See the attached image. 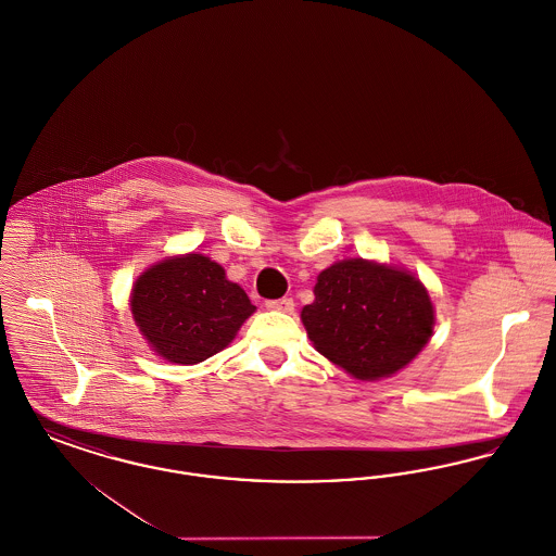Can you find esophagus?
I'll list each match as a JSON object with an SVG mask.
<instances>
[{"mask_svg": "<svg viewBox=\"0 0 556 556\" xmlns=\"http://www.w3.org/2000/svg\"><path fill=\"white\" fill-rule=\"evenodd\" d=\"M293 300L291 298H281V300H268L266 308L268 311H279V313H293Z\"/></svg>", "mask_w": 556, "mask_h": 556, "instance_id": "34e87169", "label": "esophagus"}]
</instances>
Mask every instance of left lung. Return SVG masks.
I'll return each mask as SVG.
<instances>
[{
  "label": "left lung",
  "mask_w": 556,
  "mask_h": 556,
  "mask_svg": "<svg viewBox=\"0 0 556 556\" xmlns=\"http://www.w3.org/2000/svg\"><path fill=\"white\" fill-rule=\"evenodd\" d=\"M311 342L354 379L404 369L433 333V304L404 268L350 258L318 273L315 302L302 308Z\"/></svg>",
  "instance_id": "left-lung-1"
}]
</instances>
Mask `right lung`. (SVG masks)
Wrapping results in <instances>:
<instances>
[{"mask_svg":"<svg viewBox=\"0 0 556 556\" xmlns=\"http://www.w3.org/2000/svg\"><path fill=\"white\" fill-rule=\"evenodd\" d=\"M254 311L225 268L202 254L170 256L132 286L131 313L141 336L177 365H198L227 348Z\"/></svg>","mask_w":556,"mask_h":556,"instance_id":"right-lung-1","label":"right lung"}]
</instances>
